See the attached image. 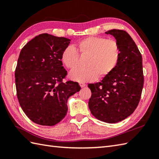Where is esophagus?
I'll use <instances>...</instances> for the list:
<instances>
[{"instance_id":"1","label":"esophagus","mask_w":159,"mask_h":159,"mask_svg":"<svg viewBox=\"0 0 159 159\" xmlns=\"http://www.w3.org/2000/svg\"><path fill=\"white\" fill-rule=\"evenodd\" d=\"M79 85H80V86L82 87V88H83V87H85V86H86V85L84 83H79Z\"/></svg>"}]
</instances>
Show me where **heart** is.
<instances>
[{
    "label": "heart",
    "instance_id": "obj_1",
    "mask_svg": "<svg viewBox=\"0 0 159 159\" xmlns=\"http://www.w3.org/2000/svg\"><path fill=\"white\" fill-rule=\"evenodd\" d=\"M67 46L63 50L61 59L67 69L74 70L78 65L79 52L80 56L87 57L85 69H78L70 74L74 81H93L98 77L103 79L116 68L121 56L119 43L115 39L103 37H89L80 40L76 46Z\"/></svg>",
    "mask_w": 159,
    "mask_h": 159
}]
</instances>
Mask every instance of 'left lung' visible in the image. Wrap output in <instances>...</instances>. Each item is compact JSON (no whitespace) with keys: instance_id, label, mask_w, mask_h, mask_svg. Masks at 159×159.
Segmentation results:
<instances>
[{"instance_id":"obj_1","label":"left lung","mask_w":159,"mask_h":159,"mask_svg":"<svg viewBox=\"0 0 159 159\" xmlns=\"http://www.w3.org/2000/svg\"><path fill=\"white\" fill-rule=\"evenodd\" d=\"M116 38L121 56L116 68L101 82L89 84L91 113L98 120L116 123L136 109L143 87L142 57L130 35L123 30L105 32Z\"/></svg>"}]
</instances>
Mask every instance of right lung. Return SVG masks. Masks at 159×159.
Wrapping results in <instances>:
<instances>
[{
	"label": "right lung",
	"mask_w": 159,
	"mask_h": 159,
	"mask_svg": "<svg viewBox=\"0 0 159 159\" xmlns=\"http://www.w3.org/2000/svg\"><path fill=\"white\" fill-rule=\"evenodd\" d=\"M70 41L43 33L20 51L15 71L17 97L26 116L35 124H58L67 114V99L80 90L76 82H63L67 71L61 56Z\"/></svg>",
	"instance_id": "add662e5"
}]
</instances>
